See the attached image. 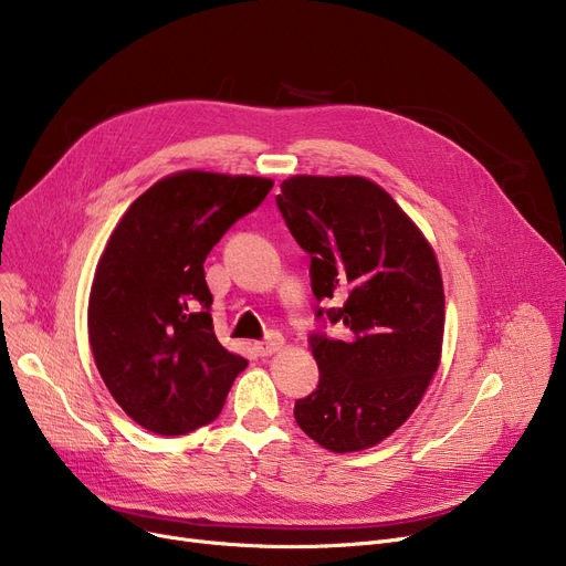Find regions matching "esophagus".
I'll return each instance as SVG.
<instances>
[{
  "label": "esophagus",
  "instance_id": "obj_1",
  "mask_svg": "<svg viewBox=\"0 0 566 566\" xmlns=\"http://www.w3.org/2000/svg\"><path fill=\"white\" fill-rule=\"evenodd\" d=\"M254 348L259 355H273L284 348V337L280 333H271L265 337V342H259Z\"/></svg>",
  "mask_w": 566,
  "mask_h": 566
}]
</instances>
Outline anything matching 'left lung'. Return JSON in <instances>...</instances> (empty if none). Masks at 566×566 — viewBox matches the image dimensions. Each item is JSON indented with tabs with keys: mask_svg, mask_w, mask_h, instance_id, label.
<instances>
[{
	"mask_svg": "<svg viewBox=\"0 0 566 566\" xmlns=\"http://www.w3.org/2000/svg\"><path fill=\"white\" fill-rule=\"evenodd\" d=\"M277 206L312 256V291L348 335H314L316 390L295 401L298 427L321 448L363 452L420 406L440 365L444 291L427 235L365 176H291ZM318 316L323 310L316 312Z\"/></svg>",
	"mask_w": 566,
	"mask_h": 566,
	"instance_id": "left-lung-1",
	"label": "left lung"
}]
</instances>
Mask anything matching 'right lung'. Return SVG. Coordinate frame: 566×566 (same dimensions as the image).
<instances>
[{
    "instance_id": "right-lung-1",
    "label": "right lung",
    "mask_w": 566,
    "mask_h": 566,
    "mask_svg": "<svg viewBox=\"0 0 566 566\" xmlns=\"http://www.w3.org/2000/svg\"><path fill=\"white\" fill-rule=\"evenodd\" d=\"M271 188L261 176L184 169L114 227L88 293V346L114 401L146 431L211 424L248 367L216 337L203 261Z\"/></svg>"
}]
</instances>
